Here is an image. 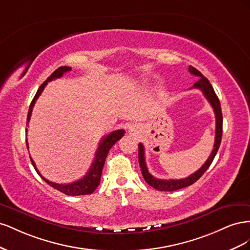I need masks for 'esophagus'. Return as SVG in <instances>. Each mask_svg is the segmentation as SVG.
Listing matches in <instances>:
<instances>
[{
	"label": "esophagus",
	"mask_w": 250,
	"mask_h": 250,
	"mask_svg": "<svg viewBox=\"0 0 250 250\" xmlns=\"http://www.w3.org/2000/svg\"><path fill=\"white\" fill-rule=\"evenodd\" d=\"M137 129H138V128H137V126H135V125H132V126L130 127V129H129V132L135 133V132H137Z\"/></svg>",
	"instance_id": "34e87169"
}]
</instances>
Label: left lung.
<instances>
[{
	"label": "left lung",
	"instance_id": "left-lung-1",
	"mask_svg": "<svg viewBox=\"0 0 250 250\" xmlns=\"http://www.w3.org/2000/svg\"><path fill=\"white\" fill-rule=\"evenodd\" d=\"M188 71H190L191 74L195 75V76L199 77L197 82L194 83V85L192 88H198L203 93L204 97L207 98L209 104L211 105V107L214 108L215 112V117H216V134H215V144H214V149L211 150V153L208 156L207 162L203 164L202 167L193 173L192 175H190L187 178L183 179H169V180H165V179H158L154 177L153 175H151L149 173L147 166H146V161H145V150H144V146L140 143L139 144V163L141 166V170L144 179L146 180V183L151 186L152 188H156L158 191H167V192H172V191H176L179 190V188H183L186 187H188L196 183L201 176L202 174L206 172L210 164L213 163L214 157L217 154V151L220 147L221 144V139H222V123H223V119H222V111H221V105L220 101H219L218 97L215 93V90L211 86L209 81L203 76V75L198 71L196 70L195 67L192 65L188 66Z\"/></svg>",
	"mask_w": 250,
	"mask_h": 250
}]
</instances>
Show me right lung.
I'll list each match as a JSON object with an SVG mask.
<instances>
[{"label":"right lung","mask_w":250,"mask_h":250,"mask_svg":"<svg viewBox=\"0 0 250 250\" xmlns=\"http://www.w3.org/2000/svg\"><path fill=\"white\" fill-rule=\"evenodd\" d=\"M71 70H72L71 66H60V67H58V69L55 72H53L51 74V76H49L48 79L44 81L42 84L40 86L39 90H37L36 95L33 98L31 104H30V106H29L28 117H27V124L29 123L30 118H31V113H32V109H33L34 104H35L36 100L39 99V97L41 96V94L42 93L44 86L48 84V82L54 80V79L62 77V75L64 73L69 72ZM26 132H27V128H26ZM124 133H125V130L120 129V130L112 131L109 134L103 137V139L101 140L99 146H98V149L96 151V156L94 158V162L92 163V166H90V168L88 169L87 173L85 174V176H83V178H81V179H79L77 181H74V183H72V184L59 185V184H55V183H53V181L48 180L47 178H44L42 175L39 170H37L36 166H35V163H34V161L32 160L31 157H30V160H31V163L33 165L35 171L37 172V174H39V175L44 181H46L48 185H50L52 188H56V190H58L59 192H62L63 194H65V195H71V196L92 194L96 190L97 187L100 185V179H101L102 170H103V167H104V163H105V160H106V156H107V154L109 152L110 148L113 145H115V144L121 138L123 137ZM26 144H27V148L29 149L27 141H26Z\"/></svg>","instance_id":"add662e5"}]
</instances>
